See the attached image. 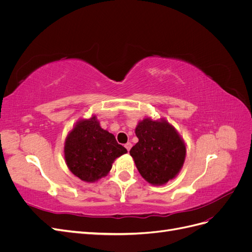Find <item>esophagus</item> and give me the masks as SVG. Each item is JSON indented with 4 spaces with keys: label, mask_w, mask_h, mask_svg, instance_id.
Instances as JSON below:
<instances>
[{
    "label": "esophagus",
    "mask_w": 252,
    "mask_h": 252,
    "mask_svg": "<svg viewBox=\"0 0 252 252\" xmlns=\"http://www.w3.org/2000/svg\"><path fill=\"white\" fill-rule=\"evenodd\" d=\"M131 147H132V144H131V143H129V142H128V143H126V144H125V148H126L128 151L131 149Z\"/></svg>",
    "instance_id": "obj_1"
}]
</instances>
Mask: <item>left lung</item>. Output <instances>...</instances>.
I'll return each mask as SVG.
<instances>
[{"label": "left lung", "mask_w": 252, "mask_h": 252, "mask_svg": "<svg viewBox=\"0 0 252 252\" xmlns=\"http://www.w3.org/2000/svg\"><path fill=\"white\" fill-rule=\"evenodd\" d=\"M139 142L129 151L140 174L155 186L165 185L181 171L186 144L165 119L145 118L135 127Z\"/></svg>", "instance_id": "1"}]
</instances>
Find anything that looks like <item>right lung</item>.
<instances>
[{
	"label": "right lung",
	"mask_w": 252,
	"mask_h": 252,
	"mask_svg": "<svg viewBox=\"0 0 252 252\" xmlns=\"http://www.w3.org/2000/svg\"><path fill=\"white\" fill-rule=\"evenodd\" d=\"M127 152L114 135L100 126L95 116L80 119L68 133L64 158L69 170L80 180L94 183L106 177L117 158Z\"/></svg>",
	"instance_id": "add662e5"
}]
</instances>
